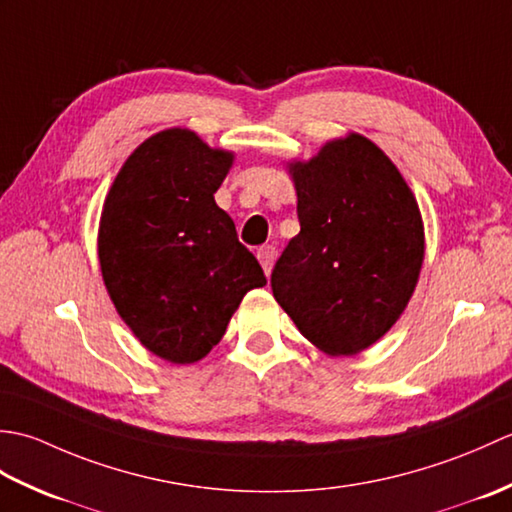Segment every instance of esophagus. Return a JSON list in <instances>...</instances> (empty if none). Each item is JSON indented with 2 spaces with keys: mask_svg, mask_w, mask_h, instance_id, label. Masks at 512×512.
Listing matches in <instances>:
<instances>
[{
  "mask_svg": "<svg viewBox=\"0 0 512 512\" xmlns=\"http://www.w3.org/2000/svg\"><path fill=\"white\" fill-rule=\"evenodd\" d=\"M275 257H277V250H275V246H262V248L257 250V259H259V264H262V268H264V273H266V275H270V270H273Z\"/></svg>",
  "mask_w": 512,
  "mask_h": 512,
  "instance_id": "34e87169",
  "label": "esophagus"
}]
</instances>
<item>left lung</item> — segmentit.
I'll use <instances>...</instances> for the list:
<instances>
[{
  "label": "left lung",
  "mask_w": 512,
  "mask_h": 512,
  "mask_svg": "<svg viewBox=\"0 0 512 512\" xmlns=\"http://www.w3.org/2000/svg\"><path fill=\"white\" fill-rule=\"evenodd\" d=\"M286 169L301 231L275 264L273 295L321 352H363L416 290L424 262L416 195L385 151L356 132Z\"/></svg>",
  "instance_id": "left-lung-1"
}]
</instances>
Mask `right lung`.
Masks as SVG:
<instances>
[{"label":"right lung","instance_id":"add662e5","mask_svg":"<svg viewBox=\"0 0 512 512\" xmlns=\"http://www.w3.org/2000/svg\"><path fill=\"white\" fill-rule=\"evenodd\" d=\"M235 154L184 127L140 143L116 173L99 222V262L118 317L173 365L200 361L253 288L266 286L215 204Z\"/></svg>","mask_w":512,"mask_h":512}]
</instances>
